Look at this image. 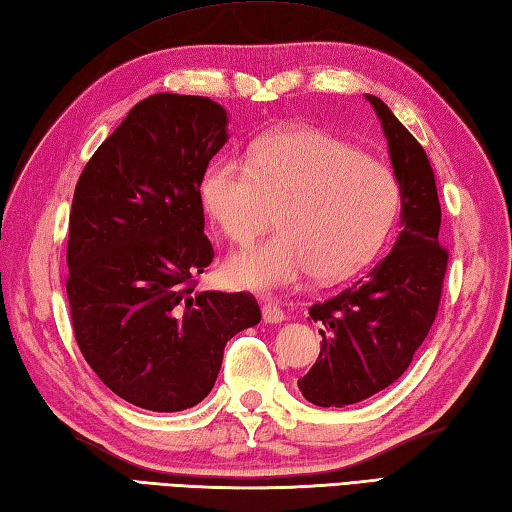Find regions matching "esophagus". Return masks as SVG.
<instances>
[{
  "instance_id": "34e87169",
  "label": "esophagus",
  "mask_w": 512,
  "mask_h": 512,
  "mask_svg": "<svg viewBox=\"0 0 512 512\" xmlns=\"http://www.w3.org/2000/svg\"><path fill=\"white\" fill-rule=\"evenodd\" d=\"M262 315H264V322L268 324H282L286 319V313L275 302H266L262 308Z\"/></svg>"
}]
</instances>
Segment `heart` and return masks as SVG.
Wrapping results in <instances>:
<instances>
[{
  "label": "heart",
  "instance_id": "heart-1",
  "mask_svg": "<svg viewBox=\"0 0 512 512\" xmlns=\"http://www.w3.org/2000/svg\"><path fill=\"white\" fill-rule=\"evenodd\" d=\"M206 213L233 244L246 246L270 228L279 233L226 262L237 288L277 290L339 279L373 257L397 219L402 190L388 166L319 130L268 137L246 164L224 157L202 182Z\"/></svg>",
  "mask_w": 512,
  "mask_h": 512
}]
</instances>
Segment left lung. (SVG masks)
Returning <instances> with one entry per match:
<instances>
[{
	"label": "left lung",
	"mask_w": 512,
	"mask_h": 512,
	"mask_svg": "<svg viewBox=\"0 0 512 512\" xmlns=\"http://www.w3.org/2000/svg\"><path fill=\"white\" fill-rule=\"evenodd\" d=\"M366 99L382 119L402 190V233L366 277L308 308L322 324V350L297 386L324 408L362 402L404 375L435 322L448 266V250L437 239L442 206L426 150L382 99Z\"/></svg>",
	"instance_id": "1"
}]
</instances>
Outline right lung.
<instances>
[{"label":"right lung","instance_id":"add662e5","mask_svg":"<svg viewBox=\"0 0 512 512\" xmlns=\"http://www.w3.org/2000/svg\"><path fill=\"white\" fill-rule=\"evenodd\" d=\"M226 124L208 97L150 95L75 186L66 295L77 346L115 395L155 413L202 402L228 339L262 319L250 293H195L215 257L199 186Z\"/></svg>","mask_w":512,"mask_h":512}]
</instances>
